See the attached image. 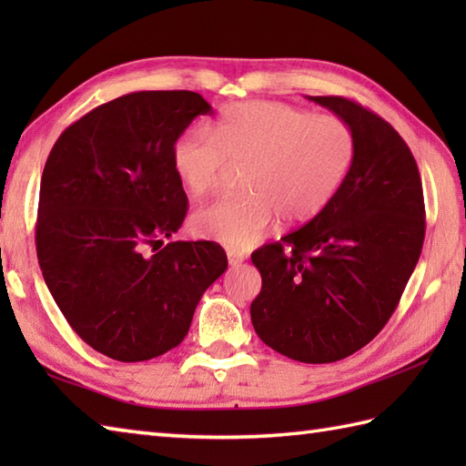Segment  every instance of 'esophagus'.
I'll return each instance as SVG.
<instances>
[{"instance_id": "obj_1", "label": "esophagus", "mask_w": 466, "mask_h": 466, "mask_svg": "<svg viewBox=\"0 0 466 466\" xmlns=\"http://www.w3.org/2000/svg\"><path fill=\"white\" fill-rule=\"evenodd\" d=\"M244 262V254L242 252H236V250H228V264L232 266V268H238V266Z\"/></svg>"}]
</instances>
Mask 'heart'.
Returning a JSON list of instances; mask_svg holds the SVG:
<instances>
[{
  "mask_svg": "<svg viewBox=\"0 0 466 466\" xmlns=\"http://www.w3.org/2000/svg\"><path fill=\"white\" fill-rule=\"evenodd\" d=\"M356 154L350 126L280 102L234 104L214 134L184 132L172 167L192 196L214 192L230 170H244L240 192L198 210L194 232L232 250L260 242L276 218L296 226L326 210L349 176Z\"/></svg>",
  "mask_w": 466,
  "mask_h": 466,
  "instance_id": "obj_1",
  "label": "heart"
}]
</instances>
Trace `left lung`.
<instances>
[{"mask_svg":"<svg viewBox=\"0 0 466 466\" xmlns=\"http://www.w3.org/2000/svg\"><path fill=\"white\" fill-rule=\"evenodd\" d=\"M309 100L350 126L354 162L322 214L252 254L262 290L250 316L276 352L324 364L369 344L399 306L422 250L424 198L414 156L389 122L349 97Z\"/></svg>","mask_w":466,"mask_h":466,"instance_id":"obj_1","label":"left lung"}]
</instances>
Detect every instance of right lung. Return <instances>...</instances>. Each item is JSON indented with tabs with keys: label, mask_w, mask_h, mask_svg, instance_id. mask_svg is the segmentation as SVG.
<instances>
[{
	"label": "right lung",
	"mask_w": 466,
	"mask_h": 466,
	"mask_svg": "<svg viewBox=\"0 0 466 466\" xmlns=\"http://www.w3.org/2000/svg\"><path fill=\"white\" fill-rule=\"evenodd\" d=\"M210 112L187 90L126 94L66 127L47 156L39 268L76 334L114 360H150L180 344L228 268L216 242H164L187 212L172 147Z\"/></svg>",
	"instance_id": "obj_1"
}]
</instances>
